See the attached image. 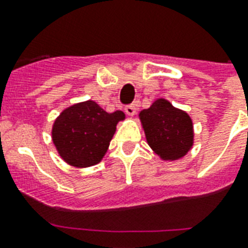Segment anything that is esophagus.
<instances>
[{"mask_svg": "<svg viewBox=\"0 0 248 248\" xmlns=\"http://www.w3.org/2000/svg\"><path fill=\"white\" fill-rule=\"evenodd\" d=\"M126 113H127L128 116H134L136 113V107L135 104H130V105H126V108H124Z\"/></svg>", "mask_w": 248, "mask_h": 248, "instance_id": "obj_1", "label": "esophagus"}]
</instances>
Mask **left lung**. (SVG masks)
<instances>
[{
  "label": "left lung",
  "mask_w": 248,
  "mask_h": 248,
  "mask_svg": "<svg viewBox=\"0 0 248 248\" xmlns=\"http://www.w3.org/2000/svg\"><path fill=\"white\" fill-rule=\"evenodd\" d=\"M149 147L162 159L184 157L193 145V124L188 113L158 99L139 114Z\"/></svg>",
  "instance_id": "obj_1"
}]
</instances>
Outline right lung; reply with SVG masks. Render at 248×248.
<instances>
[{"label":"right lung","mask_w":248,"mask_h":248,"mask_svg":"<svg viewBox=\"0 0 248 248\" xmlns=\"http://www.w3.org/2000/svg\"><path fill=\"white\" fill-rule=\"evenodd\" d=\"M124 113L105 112L93 100L62 112L52 126V141L60 157L76 167L96 165L108 151L116 126Z\"/></svg>","instance_id":"obj_1"}]
</instances>
